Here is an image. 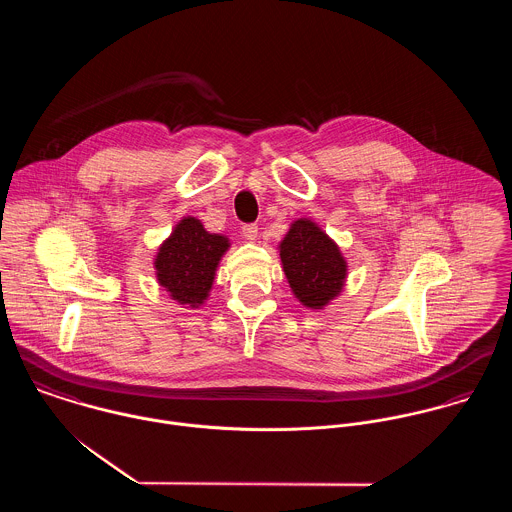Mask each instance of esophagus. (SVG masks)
<instances>
[{
	"mask_svg": "<svg viewBox=\"0 0 512 512\" xmlns=\"http://www.w3.org/2000/svg\"><path fill=\"white\" fill-rule=\"evenodd\" d=\"M240 232L246 240H256L258 238V226L256 224H244Z\"/></svg>",
	"mask_w": 512,
	"mask_h": 512,
	"instance_id": "esophagus-1",
	"label": "esophagus"
}]
</instances>
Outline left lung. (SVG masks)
<instances>
[{
    "label": "left lung",
    "instance_id": "left-lung-1",
    "mask_svg": "<svg viewBox=\"0 0 512 512\" xmlns=\"http://www.w3.org/2000/svg\"><path fill=\"white\" fill-rule=\"evenodd\" d=\"M280 258L293 293L303 305L321 309L343 290L347 262L315 222H293L280 244Z\"/></svg>",
    "mask_w": 512,
    "mask_h": 512
}]
</instances>
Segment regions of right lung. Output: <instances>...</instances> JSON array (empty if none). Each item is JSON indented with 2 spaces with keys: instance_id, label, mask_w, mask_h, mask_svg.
<instances>
[{
  "instance_id": "right-lung-1",
  "label": "right lung",
  "mask_w": 512,
  "mask_h": 512,
  "mask_svg": "<svg viewBox=\"0 0 512 512\" xmlns=\"http://www.w3.org/2000/svg\"><path fill=\"white\" fill-rule=\"evenodd\" d=\"M226 248L228 238L209 234L193 217L181 220L157 252L159 286L181 305H201L213 286L215 270Z\"/></svg>"
}]
</instances>
